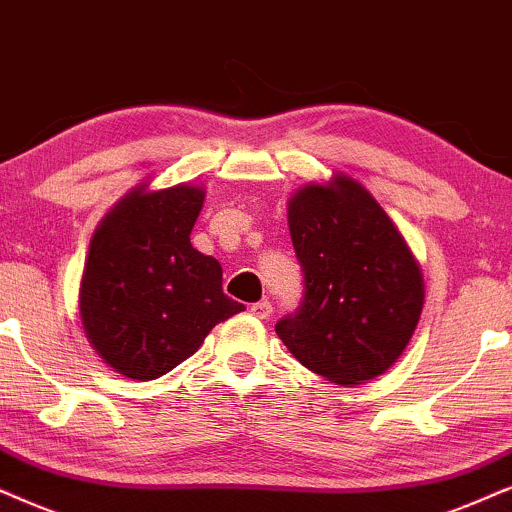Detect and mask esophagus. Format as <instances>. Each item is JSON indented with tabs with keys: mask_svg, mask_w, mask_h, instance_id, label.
I'll list each match as a JSON object with an SVG mask.
<instances>
[{
	"mask_svg": "<svg viewBox=\"0 0 512 512\" xmlns=\"http://www.w3.org/2000/svg\"><path fill=\"white\" fill-rule=\"evenodd\" d=\"M252 316H257V319H269L271 312H274V307H271L269 300H262V302H255L250 307Z\"/></svg>",
	"mask_w": 512,
	"mask_h": 512,
	"instance_id": "esophagus-1",
	"label": "esophagus"
}]
</instances>
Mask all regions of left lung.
I'll return each instance as SVG.
<instances>
[{"mask_svg":"<svg viewBox=\"0 0 512 512\" xmlns=\"http://www.w3.org/2000/svg\"><path fill=\"white\" fill-rule=\"evenodd\" d=\"M304 274L300 312L276 323L290 354L335 385L378 378L401 357L423 312L420 264L397 224L345 172L288 200Z\"/></svg>","mask_w":512,"mask_h":512,"instance_id":"obj_1","label":"left lung"}]
</instances>
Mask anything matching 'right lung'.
<instances>
[{"instance_id":"add662e5","label":"right lung","mask_w":512,"mask_h":512,"mask_svg":"<svg viewBox=\"0 0 512 512\" xmlns=\"http://www.w3.org/2000/svg\"><path fill=\"white\" fill-rule=\"evenodd\" d=\"M205 189L127 191L96 226L80 283V319L115 373L155 380L189 359L219 321L243 312L222 264L191 245Z\"/></svg>"}]
</instances>
